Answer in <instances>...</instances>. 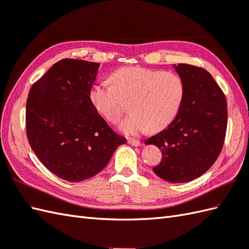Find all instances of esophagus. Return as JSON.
<instances>
[{
	"instance_id": "34e87169",
	"label": "esophagus",
	"mask_w": 249,
	"mask_h": 249,
	"mask_svg": "<svg viewBox=\"0 0 249 249\" xmlns=\"http://www.w3.org/2000/svg\"><path fill=\"white\" fill-rule=\"evenodd\" d=\"M127 142H128L132 146H140L141 145V142L139 140H135V139H128Z\"/></svg>"
}]
</instances>
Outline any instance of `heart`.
<instances>
[{
    "instance_id": "1",
    "label": "heart",
    "mask_w": 249,
    "mask_h": 249,
    "mask_svg": "<svg viewBox=\"0 0 249 249\" xmlns=\"http://www.w3.org/2000/svg\"><path fill=\"white\" fill-rule=\"evenodd\" d=\"M109 79L112 84H93L89 100L95 110L111 123L125 111L123 101L130 102L132 113L120 124L124 134L137 136L148 129L159 131L169 126L180 110L186 85L176 72L144 67H121Z\"/></svg>"
}]
</instances>
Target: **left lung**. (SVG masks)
<instances>
[{"instance_id":"8db88e82","label":"left lung","mask_w":249,"mask_h":249,"mask_svg":"<svg viewBox=\"0 0 249 249\" xmlns=\"http://www.w3.org/2000/svg\"><path fill=\"white\" fill-rule=\"evenodd\" d=\"M184 80L180 110L167 128L149 138L162 151L153 171L172 183L188 182L210 169L222 152L227 129V102L223 90L205 69L179 63Z\"/></svg>"}]
</instances>
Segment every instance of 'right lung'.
I'll list each match as a JSON object with an SVG mask.
<instances>
[{"label":"right lung","instance_id":"obj_1","mask_svg":"<svg viewBox=\"0 0 249 249\" xmlns=\"http://www.w3.org/2000/svg\"><path fill=\"white\" fill-rule=\"evenodd\" d=\"M96 62L66 58L34 83L26 101V136L53 174L71 182L95 176L126 139L110 128L89 100Z\"/></svg>","mask_w":249,"mask_h":249}]
</instances>
